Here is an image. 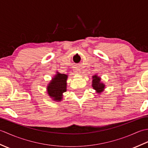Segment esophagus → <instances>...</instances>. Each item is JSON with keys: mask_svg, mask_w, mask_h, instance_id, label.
<instances>
[{"mask_svg": "<svg viewBox=\"0 0 148 148\" xmlns=\"http://www.w3.org/2000/svg\"><path fill=\"white\" fill-rule=\"evenodd\" d=\"M74 72H76V73H78V74H79L80 72H81L80 69H79L78 68H76V69H74Z\"/></svg>", "mask_w": 148, "mask_h": 148, "instance_id": "1", "label": "esophagus"}]
</instances>
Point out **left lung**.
<instances>
[{"instance_id": "1", "label": "left lung", "mask_w": 148, "mask_h": 148, "mask_svg": "<svg viewBox=\"0 0 148 148\" xmlns=\"http://www.w3.org/2000/svg\"><path fill=\"white\" fill-rule=\"evenodd\" d=\"M92 86L93 89H95L97 92L100 93L104 89L105 85L103 83H100V77L95 75V76H93Z\"/></svg>"}]
</instances>
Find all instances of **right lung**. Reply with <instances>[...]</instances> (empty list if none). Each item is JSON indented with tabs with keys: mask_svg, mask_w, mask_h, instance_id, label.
Here are the masks:
<instances>
[{
	"mask_svg": "<svg viewBox=\"0 0 148 148\" xmlns=\"http://www.w3.org/2000/svg\"><path fill=\"white\" fill-rule=\"evenodd\" d=\"M67 76L63 74H57L53 81L49 83L47 88L49 95L55 100L60 101L62 99V93L66 92Z\"/></svg>",
	"mask_w": 148,
	"mask_h": 148,
	"instance_id": "1",
	"label": "right lung"
}]
</instances>
